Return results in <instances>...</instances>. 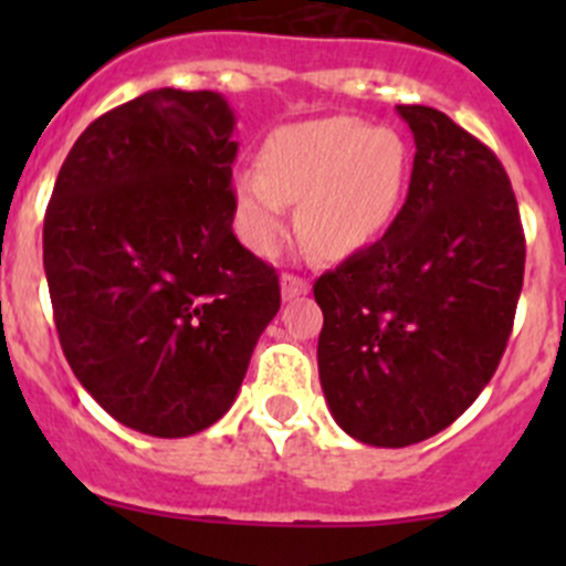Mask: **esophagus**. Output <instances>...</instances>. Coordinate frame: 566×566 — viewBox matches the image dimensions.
Here are the masks:
<instances>
[{
  "label": "esophagus",
  "instance_id": "34e87169",
  "mask_svg": "<svg viewBox=\"0 0 566 566\" xmlns=\"http://www.w3.org/2000/svg\"><path fill=\"white\" fill-rule=\"evenodd\" d=\"M282 298L284 301H293L298 298V295H306L310 293V282H306L304 276H295V273H282Z\"/></svg>",
  "mask_w": 566,
  "mask_h": 566
}]
</instances>
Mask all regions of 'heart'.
<instances>
[{"label": "heart", "instance_id": "1", "mask_svg": "<svg viewBox=\"0 0 566 566\" xmlns=\"http://www.w3.org/2000/svg\"><path fill=\"white\" fill-rule=\"evenodd\" d=\"M408 180L410 153L397 130L345 114L306 119L268 134L256 172L232 182V210L249 249L271 256L287 205L301 202V238L325 260H345L389 230Z\"/></svg>", "mask_w": 566, "mask_h": 566}]
</instances>
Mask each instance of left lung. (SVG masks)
I'll return each instance as SVG.
<instances>
[{
  "label": "left lung",
  "mask_w": 566,
  "mask_h": 566,
  "mask_svg": "<svg viewBox=\"0 0 566 566\" xmlns=\"http://www.w3.org/2000/svg\"><path fill=\"white\" fill-rule=\"evenodd\" d=\"M389 232L315 282L319 386L336 424L399 449L447 430L493 378L526 268L521 210L490 147L430 106Z\"/></svg>",
  "instance_id": "left-lung-1"
}]
</instances>
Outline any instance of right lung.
Returning a JSON list of instances; mask_svg holds the SVG:
<instances>
[{
	"label": "right lung",
	"instance_id": "add662e5",
	"mask_svg": "<svg viewBox=\"0 0 566 566\" xmlns=\"http://www.w3.org/2000/svg\"><path fill=\"white\" fill-rule=\"evenodd\" d=\"M235 114L210 90H150L67 153L43 221L62 353L119 424L202 432L230 410L282 295L232 232Z\"/></svg>",
	"mask_w": 566,
	"mask_h": 566
}]
</instances>
